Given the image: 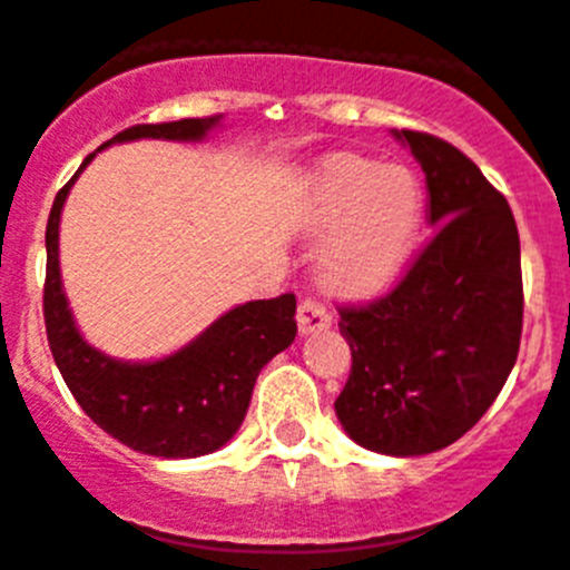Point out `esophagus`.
I'll return each instance as SVG.
<instances>
[{
	"label": "esophagus",
	"mask_w": 570,
	"mask_h": 570,
	"mask_svg": "<svg viewBox=\"0 0 570 570\" xmlns=\"http://www.w3.org/2000/svg\"><path fill=\"white\" fill-rule=\"evenodd\" d=\"M331 325V312L323 301L317 297H303L297 306V328L301 334H312V331H323Z\"/></svg>",
	"instance_id": "34e87169"
}]
</instances>
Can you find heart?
I'll list each match as a JSON object with an SVG mask.
<instances>
[{
	"instance_id": "heart-1",
	"label": "heart",
	"mask_w": 570,
	"mask_h": 570,
	"mask_svg": "<svg viewBox=\"0 0 570 570\" xmlns=\"http://www.w3.org/2000/svg\"><path fill=\"white\" fill-rule=\"evenodd\" d=\"M423 212L412 169L379 167L364 158H334L312 180L306 225L328 230L320 247V273L347 295L384 289L409 256Z\"/></svg>"
}]
</instances>
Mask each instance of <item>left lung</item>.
Instances as JSON below:
<instances>
[{
    "label": "left lung",
    "mask_w": 570,
    "mask_h": 570,
    "mask_svg": "<svg viewBox=\"0 0 570 570\" xmlns=\"http://www.w3.org/2000/svg\"><path fill=\"white\" fill-rule=\"evenodd\" d=\"M438 225L386 295L342 303L351 375L334 401L358 445L420 456L479 423L512 373L523 328L521 239L507 197L462 150L401 130Z\"/></svg>",
    "instance_id": "8db88e82"
}]
</instances>
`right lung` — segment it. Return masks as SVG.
I'll list each match as a JSON object with an SVG mask.
<instances>
[{"label": "right lung", "instance_id": "obj_1", "mask_svg": "<svg viewBox=\"0 0 570 570\" xmlns=\"http://www.w3.org/2000/svg\"><path fill=\"white\" fill-rule=\"evenodd\" d=\"M217 121L219 116H203L161 125H132L105 145L130 138L197 141ZM91 158L94 153L82 167ZM77 175L80 173H75V178ZM75 178L58 191L47 223L43 323L55 364L82 412L127 449L167 460L212 454L234 438L245 420L264 364L295 340V295L286 292L269 301L236 306L191 345L161 362L127 364L102 356L77 334L60 289L58 223Z\"/></svg>", "mask_w": 570, "mask_h": 570}]
</instances>
